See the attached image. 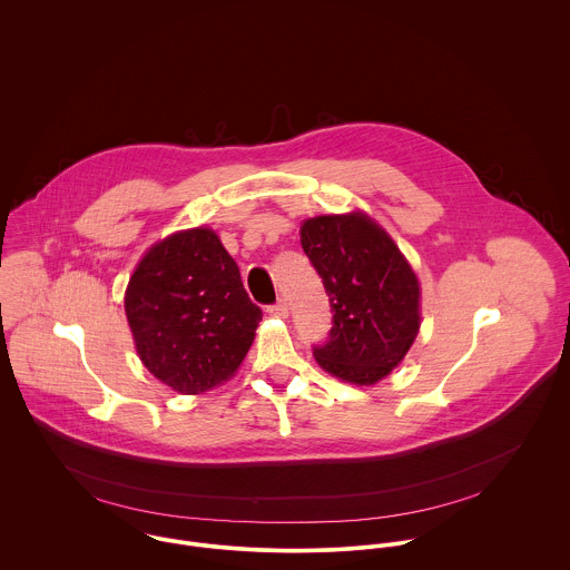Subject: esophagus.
<instances>
[{
	"mask_svg": "<svg viewBox=\"0 0 570 570\" xmlns=\"http://www.w3.org/2000/svg\"><path fill=\"white\" fill-rule=\"evenodd\" d=\"M267 314L274 316V318H287V316H289V305H287V301L281 298L276 305H272V307L267 309Z\"/></svg>",
	"mask_w": 570,
	"mask_h": 570,
	"instance_id": "34e87169",
	"label": "esophagus"
}]
</instances>
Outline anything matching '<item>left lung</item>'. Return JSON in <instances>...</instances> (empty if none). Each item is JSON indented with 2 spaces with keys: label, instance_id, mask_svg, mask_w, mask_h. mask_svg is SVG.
Listing matches in <instances>:
<instances>
[{
  "label": "left lung",
  "instance_id": "left-lung-1",
  "mask_svg": "<svg viewBox=\"0 0 570 570\" xmlns=\"http://www.w3.org/2000/svg\"><path fill=\"white\" fill-rule=\"evenodd\" d=\"M301 244L333 312L328 340L314 346L316 362L344 382L377 384L419 333L416 274L389 233L364 213L307 219Z\"/></svg>",
  "mask_w": 570,
  "mask_h": 570
}]
</instances>
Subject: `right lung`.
Returning a JSON list of instances; mask_svg holds the SVG:
<instances>
[{"mask_svg":"<svg viewBox=\"0 0 570 570\" xmlns=\"http://www.w3.org/2000/svg\"><path fill=\"white\" fill-rule=\"evenodd\" d=\"M125 314L142 364L181 395L228 382L263 316L210 228L181 230L154 245L129 278Z\"/></svg>","mask_w":570,"mask_h":570,"instance_id":"add662e5","label":"right lung"}]
</instances>
